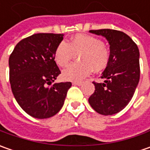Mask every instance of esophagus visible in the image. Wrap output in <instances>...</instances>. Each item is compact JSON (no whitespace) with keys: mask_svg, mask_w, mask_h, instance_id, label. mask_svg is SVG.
I'll return each mask as SVG.
<instances>
[{"mask_svg":"<svg viewBox=\"0 0 150 150\" xmlns=\"http://www.w3.org/2000/svg\"><path fill=\"white\" fill-rule=\"evenodd\" d=\"M72 84H73V85H78V86H81V85L83 84V83H82V82H73V83H72Z\"/></svg>","mask_w":150,"mask_h":150,"instance_id":"34e87169","label":"esophagus"}]
</instances>
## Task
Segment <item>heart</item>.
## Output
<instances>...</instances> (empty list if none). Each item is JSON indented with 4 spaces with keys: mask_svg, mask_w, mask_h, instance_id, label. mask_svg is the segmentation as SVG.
Here are the masks:
<instances>
[{
    "mask_svg": "<svg viewBox=\"0 0 150 150\" xmlns=\"http://www.w3.org/2000/svg\"><path fill=\"white\" fill-rule=\"evenodd\" d=\"M78 54L81 62L72 64L62 73L67 81H80L92 72L104 69L109 61V52L98 38L78 34L72 38L67 43L62 42L57 45L54 52L55 62L59 67H66Z\"/></svg>",
    "mask_w": 150,
    "mask_h": 150,
    "instance_id": "heart-1",
    "label": "heart"
}]
</instances>
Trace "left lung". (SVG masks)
<instances>
[{
    "instance_id": "1",
    "label": "left lung",
    "mask_w": 150,
    "mask_h": 150,
    "mask_svg": "<svg viewBox=\"0 0 150 150\" xmlns=\"http://www.w3.org/2000/svg\"><path fill=\"white\" fill-rule=\"evenodd\" d=\"M89 32L106 38L110 55L101 76L104 82H93L95 90L88 103L97 112L112 115L123 110L134 94L140 76L139 51L135 42L123 32L100 29Z\"/></svg>"
}]
</instances>
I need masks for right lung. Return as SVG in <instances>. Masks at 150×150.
I'll return each mask as SVG.
<instances>
[{"label": "right lung", "instance_id": "add662e5", "mask_svg": "<svg viewBox=\"0 0 150 150\" xmlns=\"http://www.w3.org/2000/svg\"><path fill=\"white\" fill-rule=\"evenodd\" d=\"M62 39L63 34H33L16 44L10 56L12 93L21 108L33 118H47L57 114L72 86L70 82L51 85L61 73L54 52Z\"/></svg>", "mask_w": 150, "mask_h": 150}]
</instances>
